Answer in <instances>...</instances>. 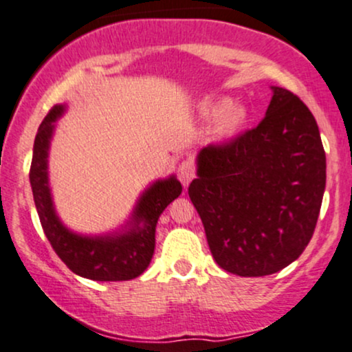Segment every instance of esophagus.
I'll return each instance as SVG.
<instances>
[{"instance_id":"esophagus-1","label":"esophagus","mask_w":352,"mask_h":352,"mask_svg":"<svg viewBox=\"0 0 352 352\" xmlns=\"http://www.w3.org/2000/svg\"><path fill=\"white\" fill-rule=\"evenodd\" d=\"M195 164H192L191 161H183V163L179 164V168H177V176H179V181L184 186H188V184L191 183L192 177H195Z\"/></svg>"}]
</instances>
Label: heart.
Wrapping results in <instances>:
<instances>
[{"label": "heart", "mask_w": 352, "mask_h": 352, "mask_svg": "<svg viewBox=\"0 0 352 352\" xmlns=\"http://www.w3.org/2000/svg\"><path fill=\"white\" fill-rule=\"evenodd\" d=\"M204 118H216L212 124V136L216 140H226L241 131L248 121V109L243 104L232 102L229 98H223L214 102H209L203 108Z\"/></svg>", "instance_id": "heart-1"}]
</instances>
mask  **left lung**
Here are the masks:
<instances>
[{"label": "left lung", "mask_w": 352, "mask_h": 352, "mask_svg": "<svg viewBox=\"0 0 352 352\" xmlns=\"http://www.w3.org/2000/svg\"><path fill=\"white\" fill-rule=\"evenodd\" d=\"M326 188V153L313 113L272 86L266 116L197 155L188 195L212 258L244 278L274 274L309 244Z\"/></svg>", "instance_id": "1"}]
</instances>
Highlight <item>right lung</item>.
<instances>
[{"label":"right lung","mask_w":352,"mask_h":352,"mask_svg":"<svg viewBox=\"0 0 352 352\" xmlns=\"http://www.w3.org/2000/svg\"><path fill=\"white\" fill-rule=\"evenodd\" d=\"M65 106H54L34 138L30 183L43 231L53 250L74 274L93 281H128L143 274L155 252L156 224L161 212L183 191L175 176L156 181L141 195L124 231L106 236H81L58 218L48 183V151L54 123Z\"/></svg>","instance_id":"obj_1"}]
</instances>
